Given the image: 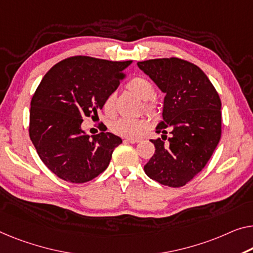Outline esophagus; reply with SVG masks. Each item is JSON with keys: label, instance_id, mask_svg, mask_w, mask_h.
Here are the masks:
<instances>
[{"label": "esophagus", "instance_id": "1", "mask_svg": "<svg viewBox=\"0 0 253 253\" xmlns=\"http://www.w3.org/2000/svg\"><path fill=\"white\" fill-rule=\"evenodd\" d=\"M125 141L129 142V143H133V144H134V143H138L139 141H141V139H139V138H126Z\"/></svg>", "mask_w": 253, "mask_h": 253}]
</instances>
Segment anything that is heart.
<instances>
[{
  "mask_svg": "<svg viewBox=\"0 0 253 253\" xmlns=\"http://www.w3.org/2000/svg\"><path fill=\"white\" fill-rule=\"evenodd\" d=\"M127 87L136 93L141 99L144 100V109L150 115L158 112V103L153 99L154 86L150 79L145 77H135L128 82ZM116 94L110 93L103 101V110L108 116L115 114ZM149 123L145 119L119 118L111 124V130L119 136L127 138H137L148 129Z\"/></svg>",
  "mask_w": 253,
  "mask_h": 253,
  "instance_id": "b5f03b06",
  "label": "heart"
}]
</instances>
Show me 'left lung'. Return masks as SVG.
I'll use <instances>...</instances> for the list:
<instances>
[{
    "mask_svg": "<svg viewBox=\"0 0 253 253\" xmlns=\"http://www.w3.org/2000/svg\"><path fill=\"white\" fill-rule=\"evenodd\" d=\"M166 94L164 120L151 139L154 154L144 166L151 179L180 187L205 168L221 135V102L216 88L198 66L178 58L137 62ZM172 136L166 143L167 133Z\"/></svg>",
    "mask_w": 253,
    "mask_h": 253,
    "instance_id": "1",
    "label": "left lung"
}]
</instances>
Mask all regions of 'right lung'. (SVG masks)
Instances as JSON below:
<instances>
[{
  "mask_svg": "<svg viewBox=\"0 0 253 253\" xmlns=\"http://www.w3.org/2000/svg\"><path fill=\"white\" fill-rule=\"evenodd\" d=\"M133 61H109L76 55L47 71L30 102L29 136L41 160L66 182L82 184L108 168L122 138L101 133L89 138L82 129L85 117L97 116Z\"/></svg>",
  "mask_w": 253,
  "mask_h": 253,
  "instance_id": "1",
  "label": "right lung"
}]
</instances>
